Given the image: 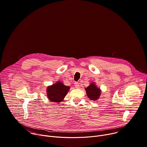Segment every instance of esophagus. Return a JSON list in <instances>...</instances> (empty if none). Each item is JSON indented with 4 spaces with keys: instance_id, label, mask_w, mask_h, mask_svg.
I'll return each instance as SVG.
<instances>
[{
    "instance_id": "34e87169",
    "label": "esophagus",
    "mask_w": 147,
    "mask_h": 147,
    "mask_svg": "<svg viewBox=\"0 0 147 147\" xmlns=\"http://www.w3.org/2000/svg\"><path fill=\"white\" fill-rule=\"evenodd\" d=\"M74 86H75V87L76 88H78L80 87V84L78 82H76L74 83Z\"/></svg>"
}]
</instances>
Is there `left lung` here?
<instances>
[{
    "mask_svg": "<svg viewBox=\"0 0 147 147\" xmlns=\"http://www.w3.org/2000/svg\"><path fill=\"white\" fill-rule=\"evenodd\" d=\"M88 97L90 100H96L99 97L101 93L100 90L99 88H97L94 84L92 83L86 88H85Z\"/></svg>",
    "mask_w": 147,
    "mask_h": 147,
    "instance_id": "left-lung-1",
    "label": "left lung"
}]
</instances>
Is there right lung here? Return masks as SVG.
<instances>
[{
  "label": "right lung",
  "instance_id": "1",
  "mask_svg": "<svg viewBox=\"0 0 147 147\" xmlns=\"http://www.w3.org/2000/svg\"><path fill=\"white\" fill-rule=\"evenodd\" d=\"M69 89V86H65L61 82H58L47 88L48 98L51 102H61Z\"/></svg>",
  "mask_w": 147,
  "mask_h": 147
}]
</instances>
